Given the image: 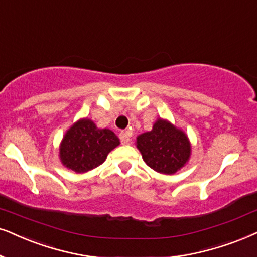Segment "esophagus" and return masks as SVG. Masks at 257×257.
Returning a JSON list of instances; mask_svg holds the SVG:
<instances>
[{
	"mask_svg": "<svg viewBox=\"0 0 257 257\" xmlns=\"http://www.w3.org/2000/svg\"><path fill=\"white\" fill-rule=\"evenodd\" d=\"M119 138H120L121 144H130V142H131V133L128 131H122L119 135Z\"/></svg>",
	"mask_w": 257,
	"mask_h": 257,
	"instance_id": "esophagus-1",
	"label": "esophagus"
}]
</instances>
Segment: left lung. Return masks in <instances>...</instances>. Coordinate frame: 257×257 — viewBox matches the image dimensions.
<instances>
[{
	"mask_svg": "<svg viewBox=\"0 0 257 257\" xmlns=\"http://www.w3.org/2000/svg\"><path fill=\"white\" fill-rule=\"evenodd\" d=\"M137 148L150 168L165 175H173L183 168L191 151L185 133L162 119L156 121L152 131L137 138Z\"/></svg>",
	"mask_w": 257,
	"mask_h": 257,
	"instance_id": "left-lung-1",
	"label": "left lung"
}]
</instances>
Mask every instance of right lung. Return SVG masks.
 <instances>
[{
    "instance_id": "1",
    "label": "right lung",
    "mask_w": 257,
    "mask_h": 257,
    "mask_svg": "<svg viewBox=\"0 0 257 257\" xmlns=\"http://www.w3.org/2000/svg\"><path fill=\"white\" fill-rule=\"evenodd\" d=\"M119 143L111 130H100L89 119H81L63 137L60 158L62 164L73 171L87 172L102 164Z\"/></svg>"
}]
</instances>
